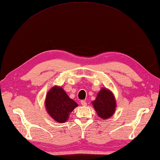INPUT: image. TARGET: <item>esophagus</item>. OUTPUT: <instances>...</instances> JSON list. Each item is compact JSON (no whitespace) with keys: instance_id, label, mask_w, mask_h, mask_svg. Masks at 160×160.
I'll return each instance as SVG.
<instances>
[{"instance_id":"obj_1","label":"esophagus","mask_w":160,"mask_h":160,"mask_svg":"<svg viewBox=\"0 0 160 160\" xmlns=\"http://www.w3.org/2000/svg\"><path fill=\"white\" fill-rule=\"evenodd\" d=\"M80 103H81V104L82 105V106H85L87 105V102L84 101V100H82Z\"/></svg>"}]
</instances>
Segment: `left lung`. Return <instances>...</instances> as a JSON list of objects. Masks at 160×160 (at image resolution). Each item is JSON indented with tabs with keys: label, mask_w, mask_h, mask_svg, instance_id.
<instances>
[{
	"label": "left lung",
	"mask_w": 160,
	"mask_h": 160,
	"mask_svg": "<svg viewBox=\"0 0 160 160\" xmlns=\"http://www.w3.org/2000/svg\"><path fill=\"white\" fill-rule=\"evenodd\" d=\"M98 116L103 119H106L114 114L116 108V101L112 92L102 88L97 96V98L92 102Z\"/></svg>",
	"instance_id": "8db88e82"
}]
</instances>
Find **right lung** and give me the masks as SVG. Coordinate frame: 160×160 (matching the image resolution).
I'll list each match as a JSON object with an SVG mask.
<instances>
[{
    "label": "right lung",
    "instance_id": "obj_1",
    "mask_svg": "<svg viewBox=\"0 0 160 160\" xmlns=\"http://www.w3.org/2000/svg\"><path fill=\"white\" fill-rule=\"evenodd\" d=\"M78 106L70 99L61 87H54L48 92L46 107L48 113L58 122H64L68 119L69 113Z\"/></svg>",
    "mask_w": 160,
    "mask_h": 160
}]
</instances>
